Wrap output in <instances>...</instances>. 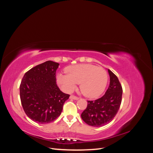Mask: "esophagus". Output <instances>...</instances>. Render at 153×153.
<instances>
[{"label": "esophagus", "instance_id": "1", "mask_svg": "<svg viewBox=\"0 0 153 153\" xmlns=\"http://www.w3.org/2000/svg\"><path fill=\"white\" fill-rule=\"evenodd\" d=\"M69 98L72 99V100H78V99H79V98H78V97L75 96H74V95H71L70 97H69Z\"/></svg>", "mask_w": 153, "mask_h": 153}]
</instances>
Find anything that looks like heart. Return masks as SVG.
I'll return each instance as SVG.
<instances>
[{
	"mask_svg": "<svg viewBox=\"0 0 153 153\" xmlns=\"http://www.w3.org/2000/svg\"><path fill=\"white\" fill-rule=\"evenodd\" d=\"M65 74H59L57 81L66 91H73L80 83L82 93L87 98H94L103 93L108 82V75L101 67L82 64L69 66Z\"/></svg>",
	"mask_w": 153,
	"mask_h": 153,
	"instance_id": "obj_1",
	"label": "heart"
}]
</instances>
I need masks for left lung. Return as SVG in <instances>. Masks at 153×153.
Returning a JSON list of instances; mask_svg holds the SVG:
<instances>
[{"label":"left lung","instance_id":"left-lung-1","mask_svg":"<svg viewBox=\"0 0 153 153\" xmlns=\"http://www.w3.org/2000/svg\"><path fill=\"white\" fill-rule=\"evenodd\" d=\"M110 85L105 94L94 101H87V106L81 114L85 123L94 127L105 126L112 121L122 101L123 89L118 78L109 69Z\"/></svg>","mask_w":153,"mask_h":153}]
</instances>
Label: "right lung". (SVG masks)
Here are the masks:
<instances>
[{
    "mask_svg": "<svg viewBox=\"0 0 153 153\" xmlns=\"http://www.w3.org/2000/svg\"><path fill=\"white\" fill-rule=\"evenodd\" d=\"M59 64L48 61L30 69L23 77L20 86L21 103L25 114L40 124L53 122L61 115L69 95L56 84Z\"/></svg>",
    "mask_w": 153,
    "mask_h": 153,
    "instance_id": "obj_1",
    "label": "right lung"
}]
</instances>
